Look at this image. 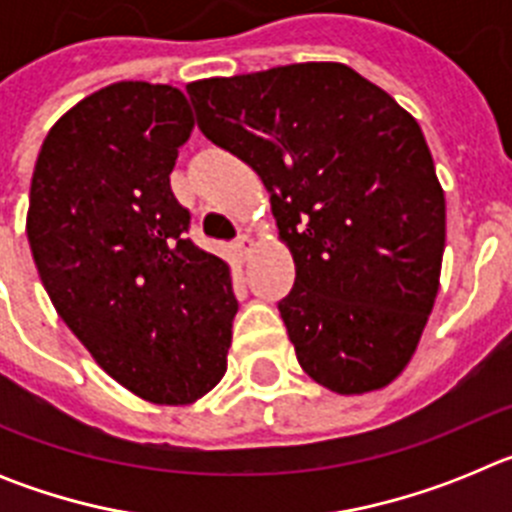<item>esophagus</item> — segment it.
I'll use <instances>...</instances> for the list:
<instances>
[{
  "mask_svg": "<svg viewBox=\"0 0 512 512\" xmlns=\"http://www.w3.org/2000/svg\"><path fill=\"white\" fill-rule=\"evenodd\" d=\"M235 248L241 251V256H248V253L256 248V241H253L251 235H241V238H238V243H235Z\"/></svg>",
  "mask_w": 512,
  "mask_h": 512,
  "instance_id": "34e87169",
  "label": "esophagus"
}]
</instances>
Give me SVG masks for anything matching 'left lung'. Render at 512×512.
<instances>
[{"instance_id":"1","label":"left lung","mask_w":512,"mask_h":512,"mask_svg":"<svg viewBox=\"0 0 512 512\" xmlns=\"http://www.w3.org/2000/svg\"><path fill=\"white\" fill-rule=\"evenodd\" d=\"M200 130L271 194L295 287L279 302L310 379L336 395L395 382L441 287L446 197L418 120L346 63L187 84Z\"/></svg>"}]
</instances>
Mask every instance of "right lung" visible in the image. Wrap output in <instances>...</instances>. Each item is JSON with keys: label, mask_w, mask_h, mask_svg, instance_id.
<instances>
[{"label": "right lung", "mask_w": 512, "mask_h": 512, "mask_svg": "<svg viewBox=\"0 0 512 512\" xmlns=\"http://www.w3.org/2000/svg\"><path fill=\"white\" fill-rule=\"evenodd\" d=\"M194 130L182 89L117 81L74 104L35 161L27 241L53 307L92 359L156 405L223 379L230 266L189 241L169 176Z\"/></svg>", "instance_id": "right-lung-1"}]
</instances>
